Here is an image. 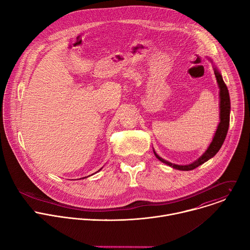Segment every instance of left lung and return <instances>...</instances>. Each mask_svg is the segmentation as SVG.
<instances>
[{
    "instance_id": "obj_1",
    "label": "left lung",
    "mask_w": 250,
    "mask_h": 250,
    "mask_svg": "<svg viewBox=\"0 0 250 250\" xmlns=\"http://www.w3.org/2000/svg\"><path fill=\"white\" fill-rule=\"evenodd\" d=\"M215 75L217 77V81L220 87V98H221V104H220V109H221V122L220 125L217 128L216 134L212 138L211 144L209 145L208 148L207 149V151L195 162L189 164V165H176L173 163H170L166 160H164L163 158L159 157L155 152V156L163 163L178 169V170H184V171H189V170H193L195 168H197L198 166L202 165L203 163H205L206 161H208L209 158L213 157L217 152L220 150V148L222 147L224 141L226 139L228 130H229V112H230V100H229V90L228 87L226 85V83L223 80L222 75L220 74L219 71L215 68Z\"/></svg>"
}]
</instances>
